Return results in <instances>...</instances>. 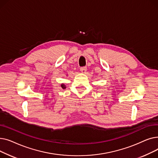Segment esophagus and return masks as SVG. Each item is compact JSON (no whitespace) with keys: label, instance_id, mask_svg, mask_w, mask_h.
Listing matches in <instances>:
<instances>
[{"label":"esophagus","instance_id":"obj_1","mask_svg":"<svg viewBox=\"0 0 158 158\" xmlns=\"http://www.w3.org/2000/svg\"><path fill=\"white\" fill-rule=\"evenodd\" d=\"M80 70H81V72L82 73H85L86 72V70H87V68L86 67V66H82V67H81V68L80 69Z\"/></svg>","mask_w":158,"mask_h":158}]
</instances>
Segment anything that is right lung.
Here are the masks:
<instances>
[{"mask_svg": "<svg viewBox=\"0 0 158 158\" xmlns=\"http://www.w3.org/2000/svg\"><path fill=\"white\" fill-rule=\"evenodd\" d=\"M61 88H62L63 89H65V88H66V86H65V85H64V84H61Z\"/></svg>", "mask_w": 158, "mask_h": 158, "instance_id": "add662e5", "label": "right lung"}]
</instances>
